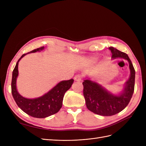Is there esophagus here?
<instances>
[{
  "mask_svg": "<svg viewBox=\"0 0 146 146\" xmlns=\"http://www.w3.org/2000/svg\"><path fill=\"white\" fill-rule=\"evenodd\" d=\"M74 80L77 82H80L82 80V76L80 74H77L74 77Z\"/></svg>",
  "mask_w": 146,
  "mask_h": 146,
  "instance_id": "obj_1",
  "label": "esophagus"
}]
</instances>
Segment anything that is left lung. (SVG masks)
I'll return each instance as SVG.
<instances>
[{
    "instance_id": "left-lung-1",
    "label": "left lung",
    "mask_w": 146,
    "mask_h": 146,
    "mask_svg": "<svg viewBox=\"0 0 146 146\" xmlns=\"http://www.w3.org/2000/svg\"><path fill=\"white\" fill-rule=\"evenodd\" d=\"M112 53L111 58H121L128 61L130 76L120 94L114 95L95 82L86 79L82 83L83 95L88 109L96 114L110 116L119 113L130 102L135 88V70L129 56L113 47H109Z\"/></svg>"
}]
</instances>
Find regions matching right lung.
<instances>
[{"instance_id":"obj_1","label":"right lung","mask_w":146,"mask_h":146,"mask_svg":"<svg viewBox=\"0 0 146 146\" xmlns=\"http://www.w3.org/2000/svg\"><path fill=\"white\" fill-rule=\"evenodd\" d=\"M44 47L39 48L27 53L42 50ZM27 54H24L17 61L13 71L11 80V92L17 106L29 115L36 118H44L54 114L62 107L65 92L71 87L74 80L61 81L41 97L35 99H27L20 95L16 89V79L18 76V64L19 60Z\"/></svg>"}]
</instances>
